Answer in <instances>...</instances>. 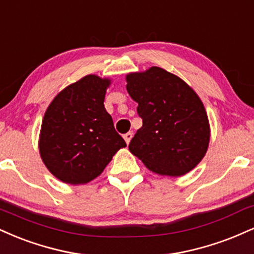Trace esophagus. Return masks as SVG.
<instances>
[{
  "label": "esophagus",
  "mask_w": 254,
  "mask_h": 254,
  "mask_svg": "<svg viewBox=\"0 0 254 254\" xmlns=\"http://www.w3.org/2000/svg\"><path fill=\"white\" fill-rule=\"evenodd\" d=\"M132 136H133V133L131 132V131H129V132L125 133V135H124V139H125V142H127V144H129L131 138H132Z\"/></svg>",
  "instance_id": "1"
}]
</instances>
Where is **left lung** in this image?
<instances>
[{"instance_id":"left-lung-1","label":"left lung","mask_w":254,"mask_h":254,"mask_svg":"<svg viewBox=\"0 0 254 254\" xmlns=\"http://www.w3.org/2000/svg\"><path fill=\"white\" fill-rule=\"evenodd\" d=\"M127 82L143 122L129 150L160 175L177 177L194 169L206 155L210 137L207 112L195 91L156 66L130 73Z\"/></svg>"}]
</instances>
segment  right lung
I'll return each mask as SVG.
<instances>
[{
	"instance_id": "add662e5",
	"label": "right lung",
	"mask_w": 254,
	"mask_h": 254,
	"mask_svg": "<svg viewBox=\"0 0 254 254\" xmlns=\"http://www.w3.org/2000/svg\"><path fill=\"white\" fill-rule=\"evenodd\" d=\"M111 80L90 74L64 88L46 110L40 156L60 181L82 185L103 173L125 140L104 106Z\"/></svg>"
}]
</instances>
